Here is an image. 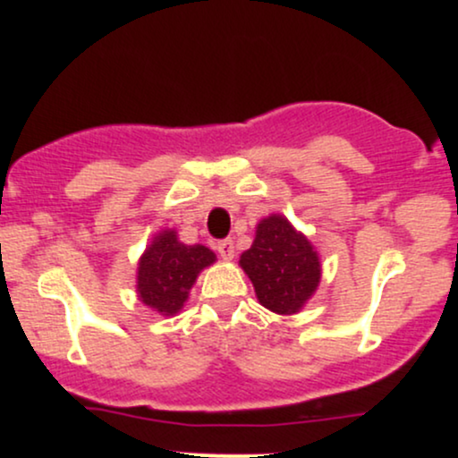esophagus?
Returning <instances> with one entry per match:
<instances>
[{"mask_svg":"<svg viewBox=\"0 0 458 458\" xmlns=\"http://www.w3.org/2000/svg\"><path fill=\"white\" fill-rule=\"evenodd\" d=\"M217 251L219 256H222L224 260H233L236 256V247L233 243V239H225V241H219L217 243Z\"/></svg>","mask_w":458,"mask_h":458,"instance_id":"obj_1","label":"esophagus"}]
</instances>
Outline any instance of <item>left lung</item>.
<instances>
[{"label": "left lung", "mask_w": 458, "mask_h": 458, "mask_svg": "<svg viewBox=\"0 0 458 458\" xmlns=\"http://www.w3.org/2000/svg\"><path fill=\"white\" fill-rule=\"evenodd\" d=\"M239 265L254 284L260 306L282 317L301 312L323 273L312 241L280 213L256 224L254 243L241 254Z\"/></svg>", "instance_id": "8db88e82"}]
</instances>
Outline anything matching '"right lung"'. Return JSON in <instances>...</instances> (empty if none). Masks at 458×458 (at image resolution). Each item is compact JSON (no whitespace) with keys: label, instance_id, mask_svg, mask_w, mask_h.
Returning <instances> with one entry per match:
<instances>
[{"label":"right lung","instance_id":"add662e5","mask_svg":"<svg viewBox=\"0 0 458 458\" xmlns=\"http://www.w3.org/2000/svg\"><path fill=\"white\" fill-rule=\"evenodd\" d=\"M217 260L207 245H187L174 228L152 236L138 262V299L161 317H176L187 303L198 276Z\"/></svg>","mask_w":458,"mask_h":458}]
</instances>
